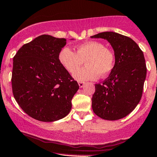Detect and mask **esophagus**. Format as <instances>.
Instances as JSON below:
<instances>
[{"label":"esophagus","instance_id":"obj_1","mask_svg":"<svg viewBox=\"0 0 157 157\" xmlns=\"http://www.w3.org/2000/svg\"><path fill=\"white\" fill-rule=\"evenodd\" d=\"M78 84H79V86H80V88H82V87L84 86V85H85V82H79Z\"/></svg>","mask_w":157,"mask_h":157}]
</instances>
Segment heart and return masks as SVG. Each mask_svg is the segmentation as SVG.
I'll use <instances>...</instances> for the list:
<instances>
[{
    "label": "heart",
    "instance_id": "obj_1",
    "mask_svg": "<svg viewBox=\"0 0 157 157\" xmlns=\"http://www.w3.org/2000/svg\"><path fill=\"white\" fill-rule=\"evenodd\" d=\"M58 59L62 66L71 74L84 61L86 66L76 70L73 74L75 79L80 82L95 80L99 75L106 77L115 65L114 53L98 41L79 44L75 48V52L68 47L63 48L58 54Z\"/></svg>",
    "mask_w": 157,
    "mask_h": 157
}]
</instances>
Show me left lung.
Masks as SVG:
<instances>
[{"mask_svg":"<svg viewBox=\"0 0 157 157\" xmlns=\"http://www.w3.org/2000/svg\"><path fill=\"white\" fill-rule=\"evenodd\" d=\"M91 38H102L115 52V65L102 83L95 84L93 112L105 120L127 116L142 98L147 68L142 50L130 38L115 32H103Z\"/></svg>","mask_w":157,"mask_h":157,"instance_id":"obj_1","label":"left lung"}]
</instances>
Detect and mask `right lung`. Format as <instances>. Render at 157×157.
Masks as SVG:
<instances>
[{"mask_svg":"<svg viewBox=\"0 0 157 157\" xmlns=\"http://www.w3.org/2000/svg\"><path fill=\"white\" fill-rule=\"evenodd\" d=\"M66 39L39 36L13 57L12 89L20 107L40 121L61 119L69 113L79 85L58 59Z\"/></svg>","mask_w":157,"mask_h":157,"instance_id":"right-lung-1","label":"right lung"}]
</instances>
